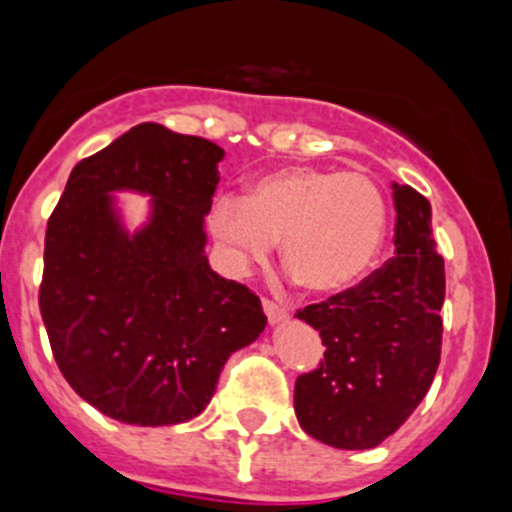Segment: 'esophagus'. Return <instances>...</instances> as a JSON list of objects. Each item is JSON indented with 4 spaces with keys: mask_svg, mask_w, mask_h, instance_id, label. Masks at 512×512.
<instances>
[{
    "mask_svg": "<svg viewBox=\"0 0 512 512\" xmlns=\"http://www.w3.org/2000/svg\"><path fill=\"white\" fill-rule=\"evenodd\" d=\"M262 309H265L267 319H270L272 324H277V322H285V319L289 317V312H287V307H285V304L275 302V299H270V297H262Z\"/></svg>",
    "mask_w": 512,
    "mask_h": 512,
    "instance_id": "34e87169",
    "label": "esophagus"
}]
</instances>
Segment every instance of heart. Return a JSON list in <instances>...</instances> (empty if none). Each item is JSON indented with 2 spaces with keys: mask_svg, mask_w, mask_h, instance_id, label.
I'll list each match as a JSON object with an SVG mask.
<instances>
[{
  "mask_svg": "<svg viewBox=\"0 0 512 512\" xmlns=\"http://www.w3.org/2000/svg\"><path fill=\"white\" fill-rule=\"evenodd\" d=\"M389 208L364 173L292 165L252 180L245 195H220L210 227L232 267L262 262L282 240V260L309 292H342L374 267Z\"/></svg>",
  "mask_w": 512,
  "mask_h": 512,
  "instance_id": "b5f03b06",
  "label": "heart"
}]
</instances>
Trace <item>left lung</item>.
<instances>
[{
	"instance_id": "left-lung-1",
	"label": "left lung",
	"mask_w": 512,
	"mask_h": 512,
	"mask_svg": "<svg viewBox=\"0 0 512 512\" xmlns=\"http://www.w3.org/2000/svg\"><path fill=\"white\" fill-rule=\"evenodd\" d=\"M396 255L359 285L297 309L322 337L324 359L294 381V414L317 441L344 451L374 448L431 389L441 361L446 297L431 205L394 185Z\"/></svg>"
}]
</instances>
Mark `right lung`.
<instances>
[{
	"label": "right lung",
	"instance_id": "obj_1",
	"mask_svg": "<svg viewBox=\"0 0 512 512\" xmlns=\"http://www.w3.org/2000/svg\"><path fill=\"white\" fill-rule=\"evenodd\" d=\"M223 148L138 123L71 170L44 240L39 309L71 389L101 414L173 426L208 406L232 352L267 317L250 287L215 275L203 218ZM154 195V218L128 238L107 193Z\"/></svg>",
	"mask_w": 512,
	"mask_h": 512
}]
</instances>
